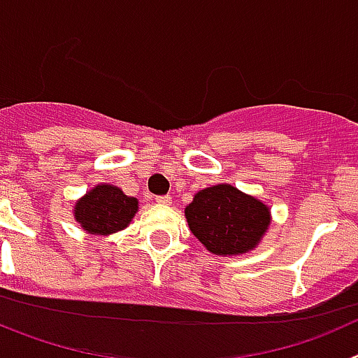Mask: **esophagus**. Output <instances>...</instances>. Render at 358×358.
Returning a JSON list of instances; mask_svg holds the SVG:
<instances>
[{"instance_id":"34e87169","label":"esophagus","mask_w":358,"mask_h":358,"mask_svg":"<svg viewBox=\"0 0 358 358\" xmlns=\"http://www.w3.org/2000/svg\"><path fill=\"white\" fill-rule=\"evenodd\" d=\"M156 202L157 204H170V202H172V197H170V195H159V197H156Z\"/></svg>"}]
</instances>
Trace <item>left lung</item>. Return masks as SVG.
I'll use <instances>...</instances> for the list:
<instances>
[{"label":"left lung","instance_id":"left-lung-1","mask_svg":"<svg viewBox=\"0 0 358 358\" xmlns=\"http://www.w3.org/2000/svg\"><path fill=\"white\" fill-rule=\"evenodd\" d=\"M195 236L215 255H242L260 242L271 222L268 208L231 185L201 189L185 210Z\"/></svg>","mask_w":358,"mask_h":358}]
</instances>
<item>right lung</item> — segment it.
Listing matches in <instances>:
<instances>
[{
  "instance_id": "right-lung-1",
  "label": "right lung",
  "mask_w": 358,
  "mask_h": 358,
  "mask_svg": "<svg viewBox=\"0 0 358 358\" xmlns=\"http://www.w3.org/2000/svg\"><path fill=\"white\" fill-rule=\"evenodd\" d=\"M136 211L134 197H127L116 186L100 185L77 202L75 218L87 233L109 235L127 226Z\"/></svg>"
}]
</instances>
